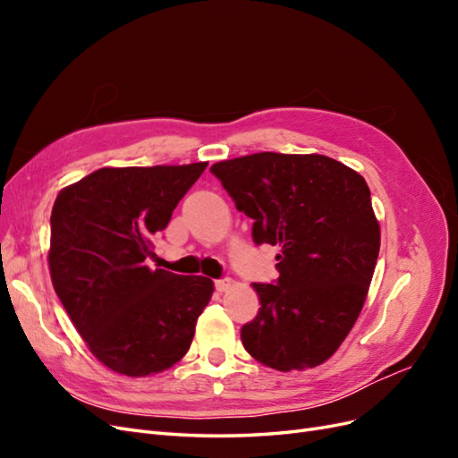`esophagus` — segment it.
<instances>
[{
    "instance_id": "esophagus-1",
    "label": "esophagus",
    "mask_w": 458,
    "mask_h": 458,
    "mask_svg": "<svg viewBox=\"0 0 458 458\" xmlns=\"http://www.w3.org/2000/svg\"><path fill=\"white\" fill-rule=\"evenodd\" d=\"M233 286V281L231 279H221V281H216V290L217 293H227V290Z\"/></svg>"
}]
</instances>
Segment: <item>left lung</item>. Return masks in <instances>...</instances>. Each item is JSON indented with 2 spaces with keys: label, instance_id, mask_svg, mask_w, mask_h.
<instances>
[{
  "label": "left lung",
  "instance_id": "left-lung-1",
  "mask_svg": "<svg viewBox=\"0 0 458 458\" xmlns=\"http://www.w3.org/2000/svg\"><path fill=\"white\" fill-rule=\"evenodd\" d=\"M210 172L254 219L256 244L279 246L276 284H252L259 311L241 328L258 363L290 372L323 365L363 310L380 250L369 185L325 155L256 152Z\"/></svg>",
  "mask_w": 458,
  "mask_h": 458
}]
</instances>
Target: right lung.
<instances>
[{
	"label": "right lung",
	"instance_id": "obj_1",
	"mask_svg": "<svg viewBox=\"0 0 458 458\" xmlns=\"http://www.w3.org/2000/svg\"><path fill=\"white\" fill-rule=\"evenodd\" d=\"M206 165H108L64 187L53 204V288L88 350L116 374L141 378L182 361L214 294L206 276L145 261Z\"/></svg>",
	"mask_w": 458,
	"mask_h": 458
}]
</instances>
